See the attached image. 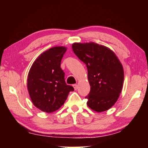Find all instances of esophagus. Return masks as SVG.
Wrapping results in <instances>:
<instances>
[{
    "label": "esophagus",
    "mask_w": 148,
    "mask_h": 148,
    "mask_svg": "<svg viewBox=\"0 0 148 148\" xmlns=\"http://www.w3.org/2000/svg\"><path fill=\"white\" fill-rule=\"evenodd\" d=\"M73 87L75 90H77V84L73 85Z\"/></svg>",
    "instance_id": "34e87169"
}]
</instances>
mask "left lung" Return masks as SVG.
<instances>
[{
    "label": "left lung",
    "instance_id": "8db88e82",
    "mask_svg": "<svg viewBox=\"0 0 148 148\" xmlns=\"http://www.w3.org/2000/svg\"><path fill=\"white\" fill-rule=\"evenodd\" d=\"M75 55L86 64L90 92L87 105L98 112L110 109L118 100L124 82L122 64L112 50L94 42L73 43Z\"/></svg>",
    "mask_w": 148,
    "mask_h": 148
}]
</instances>
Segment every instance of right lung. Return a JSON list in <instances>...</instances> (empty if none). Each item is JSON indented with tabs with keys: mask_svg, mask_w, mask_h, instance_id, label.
Segmentation results:
<instances>
[{
	"mask_svg": "<svg viewBox=\"0 0 148 148\" xmlns=\"http://www.w3.org/2000/svg\"><path fill=\"white\" fill-rule=\"evenodd\" d=\"M66 51L64 46H55L42 53L30 68L27 90L33 104L43 112L51 113L65 102L72 86L66 85L60 62Z\"/></svg>",
	"mask_w": 148,
	"mask_h": 148,
	"instance_id": "right-lung-1",
	"label": "right lung"
}]
</instances>
